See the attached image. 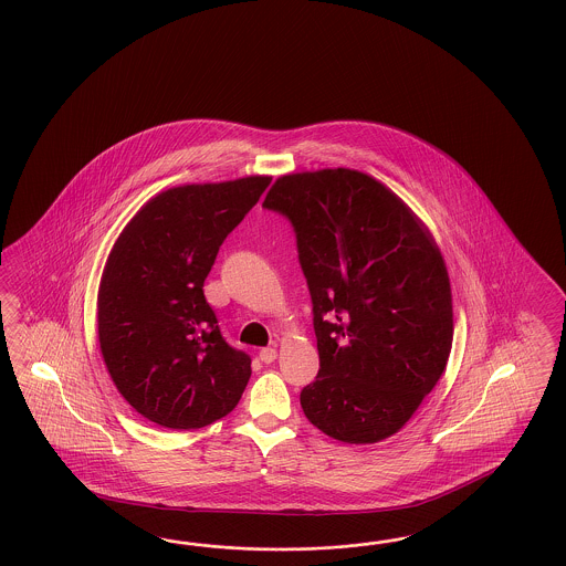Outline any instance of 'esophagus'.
I'll return each instance as SVG.
<instances>
[{"label":"esophagus","mask_w":566,"mask_h":566,"mask_svg":"<svg viewBox=\"0 0 566 566\" xmlns=\"http://www.w3.org/2000/svg\"><path fill=\"white\" fill-rule=\"evenodd\" d=\"M275 356H277V352L272 346H268V348H261L260 358L261 363H265V365H270V363H274Z\"/></svg>","instance_id":"34e87169"}]
</instances>
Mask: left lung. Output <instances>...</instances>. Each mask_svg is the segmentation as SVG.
Here are the masks:
<instances>
[{"mask_svg": "<svg viewBox=\"0 0 566 566\" xmlns=\"http://www.w3.org/2000/svg\"><path fill=\"white\" fill-rule=\"evenodd\" d=\"M263 208L286 216L313 301L319 375L308 422L342 443H379L434 389L453 344V298L427 224L354 168L275 179Z\"/></svg>", "mask_w": 566, "mask_h": 566, "instance_id": "1", "label": "left lung"}]
</instances>
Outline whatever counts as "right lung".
Instances as JSON below:
<instances>
[{"label": "right lung", "mask_w": 566, "mask_h": 566, "mask_svg": "<svg viewBox=\"0 0 566 566\" xmlns=\"http://www.w3.org/2000/svg\"><path fill=\"white\" fill-rule=\"evenodd\" d=\"M270 181L253 175L160 191L108 253L96 301L101 354L125 401L158 427H208L243 396L251 358L224 342L203 280Z\"/></svg>", "instance_id": "right-lung-1"}]
</instances>
